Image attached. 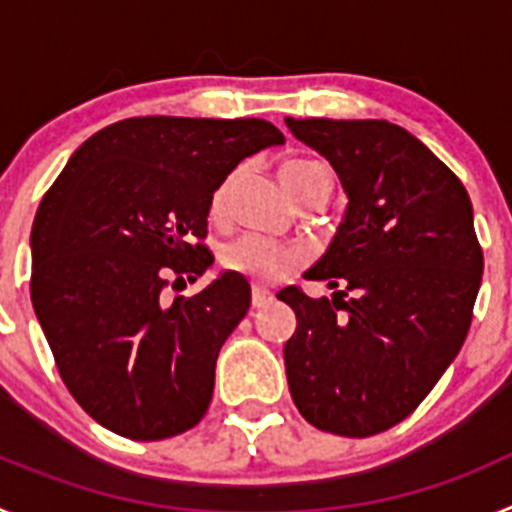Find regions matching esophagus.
<instances>
[{
  "mask_svg": "<svg viewBox=\"0 0 512 512\" xmlns=\"http://www.w3.org/2000/svg\"><path fill=\"white\" fill-rule=\"evenodd\" d=\"M271 300H274V295H271L269 289L259 287V284H256V287L251 289V305L256 307V310H259V307H266Z\"/></svg>",
  "mask_w": 512,
  "mask_h": 512,
  "instance_id": "esophagus-1",
  "label": "esophagus"
}]
</instances>
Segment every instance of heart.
I'll return each instance as SVG.
<instances>
[{
	"instance_id": "heart-1",
	"label": "heart",
	"mask_w": 512,
	"mask_h": 512,
	"mask_svg": "<svg viewBox=\"0 0 512 512\" xmlns=\"http://www.w3.org/2000/svg\"><path fill=\"white\" fill-rule=\"evenodd\" d=\"M328 174L318 161H310V158H289L284 161L282 169H279V179H282L284 189H287L292 197H300L315 176ZM238 174H230L220 187L215 189L210 202L212 215H223L225 207H228L230 189ZM220 261H223L225 269L235 271V274H243V277L253 279L259 284H271L279 282L282 277H287L289 271L300 264V253L295 248L282 246L277 241H269L264 235L246 233L233 238L230 243H225L223 253H220Z\"/></svg>"
}]
</instances>
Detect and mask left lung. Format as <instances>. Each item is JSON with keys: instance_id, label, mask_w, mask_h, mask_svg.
I'll list each match as a JSON object with an SVG mask.
<instances>
[{"instance_id": "obj_1", "label": "left lung", "mask_w": 512, "mask_h": 512, "mask_svg": "<svg viewBox=\"0 0 512 512\" xmlns=\"http://www.w3.org/2000/svg\"><path fill=\"white\" fill-rule=\"evenodd\" d=\"M284 122L328 158L348 197L328 251L305 271L336 289L333 300L297 287L277 295L297 315L284 343L289 392L320 431L374 436L418 408L467 338L485 269L472 202L400 125Z\"/></svg>"}]
</instances>
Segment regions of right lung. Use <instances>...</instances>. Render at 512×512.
<instances>
[{
    "label": "right lung",
    "mask_w": 512,
    "mask_h": 512,
    "mask_svg": "<svg viewBox=\"0 0 512 512\" xmlns=\"http://www.w3.org/2000/svg\"><path fill=\"white\" fill-rule=\"evenodd\" d=\"M282 143L251 117H130L84 140L45 192L30 233L35 315L63 384L117 436L171 438L210 408L251 287L223 271L192 297L169 302L164 289L210 269L212 194L243 158Z\"/></svg>",
    "instance_id": "1"
}]
</instances>
